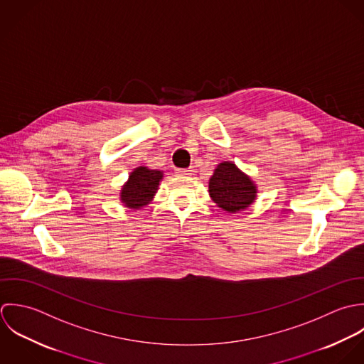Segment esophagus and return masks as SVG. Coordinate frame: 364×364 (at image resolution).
Returning <instances> with one entry per match:
<instances>
[{
  "mask_svg": "<svg viewBox=\"0 0 364 364\" xmlns=\"http://www.w3.org/2000/svg\"><path fill=\"white\" fill-rule=\"evenodd\" d=\"M191 171L193 170H190V168H177L176 170V173L180 176H191Z\"/></svg>",
  "mask_w": 364,
  "mask_h": 364,
  "instance_id": "esophagus-1",
  "label": "esophagus"
}]
</instances>
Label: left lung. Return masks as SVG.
Segmentation results:
<instances>
[{"label":"left lung","mask_w":364,"mask_h":364,"mask_svg":"<svg viewBox=\"0 0 364 364\" xmlns=\"http://www.w3.org/2000/svg\"><path fill=\"white\" fill-rule=\"evenodd\" d=\"M208 191L213 201L228 213L243 211L250 207L257 194V187L249 176L232 161H222L210 178Z\"/></svg>","instance_id":"1"}]
</instances>
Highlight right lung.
Returning <instances> with one entry per match:
<instances>
[{
	"label": "right lung",
	"mask_w": 364,
	"mask_h": 364,
	"mask_svg": "<svg viewBox=\"0 0 364 364\" xmlns=\"http://www.w3.org/2000/svg\"><path fill=\"white\" fill-rule=\"evenodd\" d=\"M163 171L150 170L145 166L136 167L121 190V203L131 210H141L157 193Z\"/></svg>",
	"instance_id": "1"
}]
</instances>
